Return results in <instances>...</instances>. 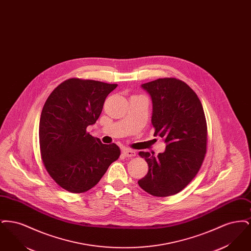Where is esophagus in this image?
<instances>
[{
  "label": "esophagus",
  "mask_w": 251,
  "mask_h": 251,
  "mask_svg": "<svg viewBox=\"0 0 251 251\" xmlns=\"http://www.w3.org/2000/svg\"><path fill=\"white\" fill-rule=\"evenodd\" d=\"M122 153L125 157H133V156L136 155V152L132 150H128V149H125L122 151Z\"/></svg>",
  "instance_id": "1"
}]
</instances>
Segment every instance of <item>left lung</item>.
Segmentation results:
<instances>
[{"label": "left lung", "mask_w": 251, "mask_h": 251, "mask_svg": "<svg viewBox=\"0 0 251 251\" xmlns=\"http://www.w3.org/2000/svg\"><path fill=\"white\" fill-rule=\"evenodd\" d=\"M151 98L154 136L165 139L158 156L140 151L149 166L139 186L155 197L181 191L202 165L207 149V124L202 104L189 85L176 78L157 79L141 85Z\"/></svg>", "instance_id": "obj_1"}]
</instances>
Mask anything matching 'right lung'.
Instances as JSON below:
<instances>
[{
    "label": "right lung",
    "instance_id": "1",
    "mask_svg": "<svg viewBox=\"0 0 251 251\" xmlns=\"http://www.w3.org/2000/svg\"><path fill=\"white\" fill-rule=\"evenodd\" d=\"M118 84L69 79L49 96L40 116L39 146L50 176L72 193L88 191L119 159L120 148L86 132Z\"/></svg>",
    "mask_w": 251,
    "mask_h": 251
}]
</instances>
